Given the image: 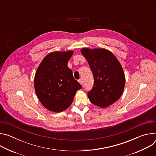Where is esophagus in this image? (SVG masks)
<instances>
[{
    "label": "esophagus",
    "mask_w": 156,
    "mask_h": 156,
    "mask_svg": "<svg viewBox=\"0 0 156 156\" xmlns=\"http://www.w3.org/2000/svg\"><path fill=\"white\" fill-rule=\"evenodd\" d=\"M78 82L80 83V84H81V85L83 84V80H82V79H80V80H78Z\"/></svg>",
    "instance_id": "obj_1"
}]
</instances>
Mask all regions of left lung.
<instances>
[{
  "label": "left lung",
  "mask_w": 156,
  "mask_h": 156,
  "mask_svg": "<svg viewBox=\"0 0 156 156\" xmlns=\"http://www.w3.org/2000/svg\"><path fill=\"white\" fill-rule=\"evenodd\" d=\"M81 52L94 76V86L87 93L91 102L99 107L112 105L121 97L125 84L122 66L116 57L105 49L84 48Z\"/></svg>",
  "instance_id": "8db88e82"
}]
</instances>
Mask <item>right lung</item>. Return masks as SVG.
Here are the masks:
<instances>
[{
  "label": "right lung",
  "mask_w": 156,
  "mask_h": 156,
  "mask_svg": "<svg viewBox=\"0 0 156 156\" xmlns=\"http://www.w3.org/2000/svg\"><path fill=\"white\" fill-rule=\"evenodd\" d=\"M73 51H55L43 58L34 76V90L44 107L60 112L72 104L76 91L81 88L74 79L67 63Z\"/></svg>",
  "instance_id": "1"
}]
</instances>
